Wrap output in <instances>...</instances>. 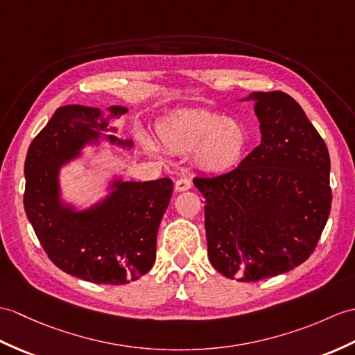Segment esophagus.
Segmentation results:
<instances>
[{"instance_id":"esophagus-1","label":"esophagus","mask_w":355,"mask_h":355,"mask_svg":"<svg viewBox=\"0 0 355 355\" xmlns=\"http://www.w3.org/2000/svg\"><path fill=\"white\" fill-rule=\"evenodd\" d=\"M192 187V181L187 180V178H180L175 181V191L177 192H184L189 191V189Z\"/></svg>"}]
</instances>
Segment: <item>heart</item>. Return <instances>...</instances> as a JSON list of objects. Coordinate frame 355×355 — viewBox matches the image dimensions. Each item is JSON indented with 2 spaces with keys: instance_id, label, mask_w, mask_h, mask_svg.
<instances>
[{
  "instance_id": "obj_1",
  "label": "heart",
  "mask_w": 355,
  "mask_h": 355,
  "mask_svg": "<svg viewBox=\"0 0 355 355\" xmlns=\"http://www.w3.org/2000/svg\"><path fill=\"white\" fill-rule=\"evenodd\" d=\"M162 144L174 153H193L198 166L224 172L242 160L248 131L242 122L211 112H189L159 128Z\"/></svg>"
}]
</instances>
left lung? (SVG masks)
Masks as SVG:
<instances>
[{"label": "left lung", "mask_w": 355, "mask_h": 355, "mask_svg": "<svg viewBox=\"0 0 355 355\" xmlns=\"http://www.w3.org/2000/svg\"><path fill=\"white\" fill-rule=\"evenodd\" d=\"M261 144L237 168L195 177L205 198L210 263L237 282L275 277L306 261L331 210L329 154L301 105L284 92H252Z\"/></svg>", "instance_id": "8db88e82"}]
</instances>
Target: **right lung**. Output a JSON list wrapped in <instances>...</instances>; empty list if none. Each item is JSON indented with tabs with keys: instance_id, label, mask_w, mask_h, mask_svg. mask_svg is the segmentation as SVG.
Returning a JSON list of instances; mask_svg holds the SVG:
<instances>
[{
	"instance_id": "obj_1",
	"label": "right lung",
	"mask_w": 355,
	"mask_h": 355,
	"mask_svg": "<svg viewBox=\"0 0 355 355\" xmlns=\"http://www.w3.org/2000/svg\"><path fill=\"white\" fill-rule=\"evenodd\" d=\"M110 116L86 105L59 107L30 144L24 174V209L44 251L69 275L96 284H127L145 275L155 261L160 220L172 196V180H113L110 193L86 210L60 200L59 172L101 137L131 148V140L105 135L109 119L127 113L112 105Z\"/></svg>"
}]
</instances>
